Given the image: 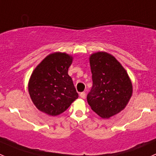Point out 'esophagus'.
<instances>
[{"mask_svg": "<svg viewBox=\"0 0 156 156\" xmlns=\"http://www.w3.org/2000/svg\"><path fill=\"white\" fill-rule=\"evenodd\" d=\"M80 97H81L82 99H85V97H86L85 92H81V94H80Z\"/></svg>", "mask_w": 156, "mask_h": 156, "instance_id": "obj_1", "label": "esophagus"}]
</instances>
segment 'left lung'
<instances>
[{
	"label": "left lung",
	"mask_w": 156,
	"mask_h": 156,
	"mask_svg": "<svg viewBox=\"0 0 156 156\" xmlns=\"http://www.w3.org/2000/svg\"><path fill=\"white\" fill-rule=\"evenodd\" d=\"M93 86L87 100L93 111L108 119L125 108L132 94L128 75L117 59L104 52L90 57Z\"/></svg>",
	"instance_id": "left-lung-1"
}]
</instances>
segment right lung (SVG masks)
<instances>
[{
    "mask_svg": "<svg viewBox=\"0 0 156 156\" xmlns=\"http://www.w3.org/2000/svg\"><path fill=\"white\" fill-rule=\"evenodd\" d=\"M72 62V57L66 53H52L31 74L29 92L40 111L49 115H57L78 97L72 78L68 75Z\"/></svg>",
    "mask_w": 156,
    "mask_h": 156,
    "instance_id": "obj_1",
    "label": "right lung"
}]
</instances>
